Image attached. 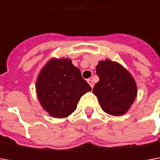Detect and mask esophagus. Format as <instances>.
Instances as JSON below:
<instances>
[{
  "label": "esophagus",
  "instance_id": "1",
  "mask_svg": "<svg viewBox=\"0 0 160 160\" xmlns=\"http://www.w3.org/2000/svg\"><path fill=\"white\" fill-rule=\"evenodd\" d=\"M87 82H88V83L91 85V87H92V88H93V82H92V79H88V80H87Z\"/></svg>",
  "mask_w": 160,
  "mask_h": 160
}]
</instances>
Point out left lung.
I'll use <instances>...</instances> for the list:
<instances>
[{"mask_svg": "<svg viewBox=\"0 0 160 160\" xmlns=\"http://www.w3.org/2000/svg\"><path fill=\"white\" fill-rule=\"evenodd\" d=\"M100 78L92 92L106 113L122 116L130 109L137 96V85L129 71L118 62L101 60L96 67Z\"/></svg>", "mask_w": 160, "mask_h": 160, "instance_id": "1", "label": "left lung"}]
</instances>
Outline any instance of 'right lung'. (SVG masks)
<instances>
[{
    "mask_svg": "<svg viewBox=\"0 0 160 160\" xmlns=\"http://www.w3.org/2000/svg\"><path fill=\"white\" fill-rule=\"evenodd\" d=\"M35 90L47 113L65 118L76 110L80 98L92 88L70 58H52L39 72Z\"/></svg>",
    "mask_w": 160,
    "mask_h": 160,
    "instance_id": "obj_1",
    "label": "right lung"
}]
</instances>
